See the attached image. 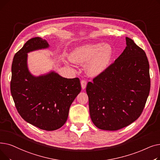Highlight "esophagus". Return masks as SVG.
I'll return each instance as SVG.
<instances>
[{"instance_id":"obj_1","label":"esophagus","mask_w":160,"mask_h":160,"mask_svg":"<svg viewBox=\"0 0 160 160\" xmlns=\"http://www.w3.org/2000/svg\"><path fill=\"white\" fill-rule=\"evenodd\" d=\"M86 85H87V82L86 80H81V86L83 89H84L86 88Z\"/></svg>"}]
</instances>
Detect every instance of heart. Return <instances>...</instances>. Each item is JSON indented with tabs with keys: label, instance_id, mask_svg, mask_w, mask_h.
<instances>
[{
	"label": "heart",
	"instance_id": "b5f03b06",
	"mask_svg": "<svg viewBox=\"0 0 160 160\" xmlns=\"http://www.w3.org/2000/svg\"><path fill=\"white\" fill-rule=\"evenodd\" d=\"M112 52V48L108 45H90L74 50L69 59L75 63H85L90 60L87 65V71L91 76H96L106 69Z\"/></svg>",
	"mask_w": 160,
	"mask_h": 160
}]
</instances>
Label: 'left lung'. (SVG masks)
<instances>
[{"label":"left lung","instance_id":"obj_1","mask_svg":"<svg viewBox=\"0 0 160 160\" xmlns=\"http://www.w3.org/2000/svg\"><path fill=\"white\" fill-rule=\"evenodd\" d=\"M126 43L122 53L86 87L91 119L101 130H118L137 120L149 95L145 52L129 38Z\"/></svg>","mask_w":160,"mask_h":160}]
</instances>
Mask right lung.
<instances>
[{"instance_id": "right-lung-1", "label": "right lung", "mask_w": 160, "mask_h": 160, "mask_svg": "<svg viewBox=\"0 0 160 160\" xmlns=\"http://www.w3.org/2000/svg\"><path fill=\"white\" fill-rule=\"evenodd\" d=\"M48 47L45 40L36 37L15 53L10 91L17 110L24 121L41 130L52 131L61 128L67 121L81 85L78 78H65L55 72L34 77L29 72L27 53Z\"/></svg>"}]
</instances>
